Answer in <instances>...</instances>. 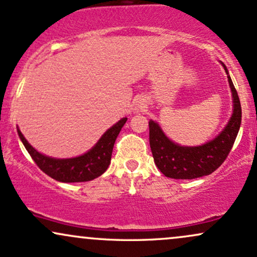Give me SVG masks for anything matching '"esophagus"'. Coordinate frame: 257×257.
I'll return each instance as SVG.
<instances>
[{
  "mask_svg": "<svg viewBox=\"0 0 257 257\" xmlns=\"http://www.w3.org/2000/svg\"><path fill=\"white\" fill-rule=\"evenodd\" d=\"M146 102H145V100L144 99H139L138 101H137V104H135V110L137 111H143V110H145L146 108Z\"/></svg>",
  "mask_w": 257,
  "mask_h": 257,
  "instance_id": "34e87169",
  "label": "esophagus"
}]
</instances>
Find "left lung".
Instances as JSON below:
<instances>
[{
    "mask_svg": "<svg viewBox=\"0 0 257 257\" xmlns=\"http://www.w3.org/2000/svg\"><path fill=\"white\" fill-rule=\"evenodd\" d=\"M222 64L227 73L232 91L233 112L225 128L213 140L200 146H181L170 140L155 120H150V146L156 166L167 178L191 180L209 175L225 162L231 151L241 123V107L226 65Z\"/></svg>",
    "mask_w": 257,
    "mask_h": 257,
    "instance_id": "8db88e82",
    "label": "left lung"
}]
</instances>
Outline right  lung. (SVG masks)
<instances>
[{"label": "right lung", "mask_w": 257, "mask_h": 257, "mask_svg": "<svg viewBox=\"0 0 257 257\" xmlns=\"http://www.w3.org/2000/svg\"><path fill=\"white\" fill-rule=\"evenodd\" d=\"M125 122L126 117L119 119L116 124L107 129L99 139L98 143L84 155L63 159L48 157L40 153L29 144L19 128H17V131L20 140L30 153L35 163L47 175L60 182H84L99 178L106 172L110 166L114 141Z\"/></svg>", "instance_id": "obj_1"}]
</instances>
